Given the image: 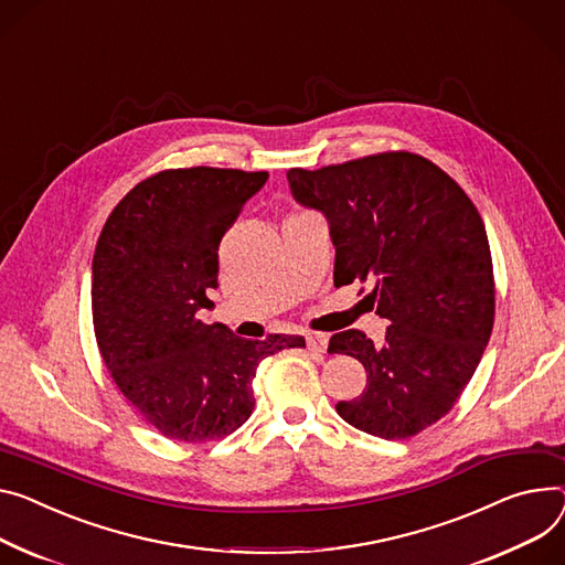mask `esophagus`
Returning <instances> with one entry per match:
<instances>
[{
    "instance_id": "esophagus-1",
    "label": "esophagus",
    "mask_w": 565,
    "mask_h": 565,
    "mask_svg": "<svg viewBox=\"0 0 565 565\" xmlns=\"http://www.w3.org/2000/svg\"><path fill=\"white\" fill-rule=\"evenodd\" d=\"M306 341H308V349L315 355H323L328 349V334H323V332H310V334H306Z\"/></svg>"
}]
</instances>
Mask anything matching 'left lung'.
Instances as JSON below:
<instances>
[{"label":"left lung","mask_w":565,"mask_h":565,"mask_svg":"<svg viewBox=\"0 0 565 565\" xmlns=\"http://www.w3.org/2000/svg\"><path fill=\"white\" fill-rule=\"evenodd\" d=\"M287 181L298 205L326 216L334 287L371 282L366 300L392 323L380 345L360 330L332 334L328 353L366 369L362 396L337 412L373 437H414L452 409L493 330L482 216L446 171L407 151L289 169Z\"/></svg>","instance_id":"8db88e82"}]
</instances>
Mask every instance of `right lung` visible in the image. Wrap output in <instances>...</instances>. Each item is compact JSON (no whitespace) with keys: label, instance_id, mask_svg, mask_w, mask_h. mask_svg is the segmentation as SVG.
<instances>
[{"label":"right lung","instance_id":"obj_1","mask_svg":"<svg viewBox=\"0 0 565 565\" xmlns=\"http://www.w3.org/2000/svg\"><path fill=\"white\" fill-rule=\"evenodd\" d=\"M267 171L167 169L138 183L110 212L93 257V317L102 358L119 392L173 441L231 434L253 412L265 358L306 339L237 337L205 326L220 242Z\"/></svg>","mask_w":565,"mask_h":565}]
</instances>
